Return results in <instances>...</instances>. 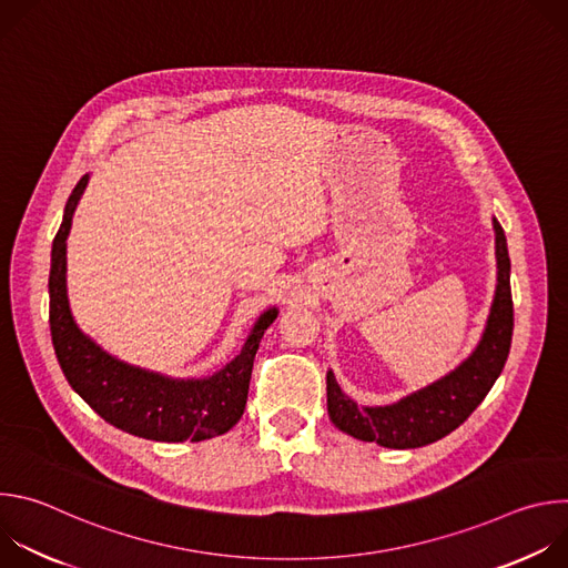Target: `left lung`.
<instances>
[{
	"mask_svg": "<svg viewBox=\"0 0 568 568\" xmlns=\"http://www.w3.org/2000/svg\"><path fill=\"white\" fill-rule=\"evenodd\" d=\"M497 235V292L488 323L474 353L438 382L386 407H359L328 371V416L344 434L390 449H416L436 443L460 427L490 393L501 375L513 342V292L506 233L493 220Z\"/></svg>",
	"mask_w": 568,
	"mask_h": 568,
	"instance_id": "left-lung-1",
	"label": "left lung"
}]
</instances>
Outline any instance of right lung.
<instances>
[{
    "label": "right lung",
    "instance_id": "right-lung-1",
    "mask_svg": "<svg viewBox=\"0 0 568 568\" xmlns=\"http://www.w3.org/2000/svg\"><path fill=\"white\" fill-rule=\"evenodd\" d=\"M88 180L71 191L51 250L49 326L67 382L105 423L145 440L197 443L226 434L245 412L256 351L278 310L263 312L240 355L202 379H173L105 353L80 333L67 301V235Z\"/></svg>",
    "mask_w": 568,
    "mask_h": 568
}]
</instances>
